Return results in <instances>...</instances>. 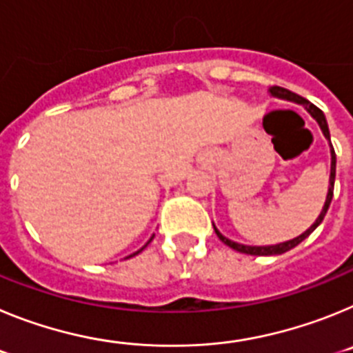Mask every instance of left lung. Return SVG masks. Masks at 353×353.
<instances>
[{
  "instance_id": "left-lung-1",
  "label": "left lung",
  "mask_w": 353,
  "mask_h": 353,
  "mask_svg": "<svg viewBox=\"0 0 353 353\" xmlns=\"http://www.w3.org/2000/svg\"><path fill=\"white\" fill-rule=\"evenodd\" d=\"M270 93H272L274 97H279V99H285V101H292V102H299V104L305 105V109L310 111L311 117L314 118V120L318 121V125H320V129H322L323 136H325L327 139L330 141V134H329V127H327V120H325V114H323L322 109H318L316 105L311 104V102H307L304 99V97L297 95V93L290 92V90L286 88H281V86H272L270 88ZM330 157H332V162H330V179H329V192H327V199H325V205H323V210L322 214L318 215V219L314 221L313 226L310 228V230H305L302 235H299L297 239L293 240H288V242H283V244H277V245H265V248H252V245H242V244H236V242H233V240L226 239L224 235H221L219 230L214 226L215 233H217V236H219L221 242H224V244L228 245V248L235 249V251L239 252H244V254H252V256H270V254H283V252L290 251V249H293L295 245H299L304 239H307V236L311 235V233L316 230V226L323 221V217H325L327 210H329V205L330 201H332V194H334V179H336V154H334V148L330 150Z\"/></svg>"
}]
</instances>
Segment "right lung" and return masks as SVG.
Here are the masks:
<instances>
[{
  "mask_svg": "<svg viewBox=\"0 0 353 353\" xmlns=\"http://www.w3.org/2000/svg\"><path fill=\"white\" fill-rule=\"evenodd\" d=\"M150 240H152V239H150ZM139 251H141V249H139ZM138 251V252H139ZM138 252H134V254H130V256H136V254H138Z\"/></svg>",
  "mask_w": 353,
  "mask_h": 353,
  "instance_id": "1",
  "label": "right lung"
}]
</instances>
